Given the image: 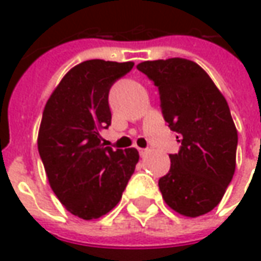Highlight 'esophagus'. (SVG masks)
<instances>
[{
	"label": "esophagus",
	"instance_id": "34e87169",
	"mask_svg": "<svg viewBox=\"0 0 261 261\" xmlns=\"http://www.w3.org/2000/svg\"><path fill=\"white\" fill-rule=\"evenodd\" d=\"M149 152H151V149H148V148H145V149L139 148V155H141V156H146V155H148Z\"/></svg>",
	"mask_w": 261,
	"mask_h": 261
}]
</instances>
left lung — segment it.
I'll use <instances>...</instances> for the list:
<instances>
[{
  "instance_id": "1",
  "label": "left lung",
  "mask_w": 261,
  "mask_h": 261,
  "mask_svg": "<svg viewBox=\"0 0 261 261\" xmlns=\"http://www.w3.org/2000/svg\"><path fill=\"white\" fill-rule=\"evenodd\" d=\"M136 69L158 87L162 116L178 132V153L159 178L162 197L174 211L198 217L218 205L236 169L237 129L214 82L187 59L143 61Z\"/></svg>"
}]
</instances>
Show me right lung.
<instances>
[{"mask_svg":"<svg viewBox=\"0 0 261 261\" xmlns=\"http://www.w3.org/2000/svg\"><path fill=\"white\" fill-rule=\"evenodd\" d=\"M132 67V61H83L61 79L45 103L40 158L57 198L83 220L116 207L139 161L135 148L103 146L99 135L112 122L110 87Z\"/></svg>","mask_w":261,"mask_h":261,"instance_id":"obj_1","label":"right lung"}]
</instances>
